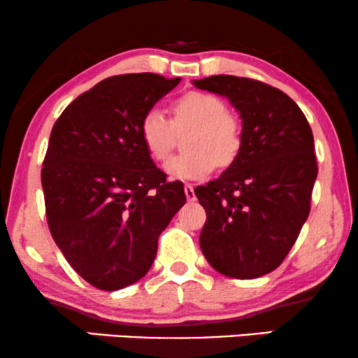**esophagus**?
I'll list each match as a JSON object with an SVG mask.
<instances>
[{
  "mask_svg": "<svg viewBox=\"0 0 358 358\" xmlns=\"http://www.w3.org/2000/svg\"><path fill=\"white\" fill-rule=\"evenodd\" d=\"M184 192H186V199L189 202L196 201V194H194V187L191 186V184H186V187H184Z\"/></svg>",
  "mask_w": 358,
  "mask_h": 358,
  "instance_id": "34e87169",
  "label": "esophagus"
}]
</instances>
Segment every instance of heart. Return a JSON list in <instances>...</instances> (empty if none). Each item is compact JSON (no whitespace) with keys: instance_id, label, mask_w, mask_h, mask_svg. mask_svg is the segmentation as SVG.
Wrapping results in <instances>:
<instances>
[{"instance_id":"b5f03b06","label":"heart","mask_w":358,"mask_h":358,"mask_svg":"<svg viewBox=\"0 0 358 358\" xmlns=\"http://www.w3.org/2000/svg\"><path fill=\"white\" fill-rule=\"evenodd\" d=\"M191 129L184 141L187 152L171 159L166 171L172 179L196 180L209 176L215 164H231L242 145L239 119L226 111L224 101L215 94L191 91L172 104V122L157 109L141 119L139 138L154 161L169 159L176 144V132Z\"/></svg>"}]
</instances>
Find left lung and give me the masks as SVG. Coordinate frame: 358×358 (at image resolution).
<instances>
[{
    "label": "left lung",
    "instance_id": "1",
    "mask_svg": "<svg viewBox=\"0 0 358 358\" xmlns=\"http://www.w3.org/2000/svg\"><path fill=\"white\" fill-rule=\"evenodd\" d=\"M227 98L242 119V145L217 179L196 187L207 219L199 244L222 275L257 279L282 264L310 213L314 136L285 92L247 78L192 81Z\"/></svg>",
    "mask_w": 358,
    "mask_h": 358
}]
</instances>
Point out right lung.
I'll use <instances>...</instances> for the list:
<instances>
[{
	"instance_id": "add662e5",
	"label": "right lung",
	"mask_w": 358,
	"mask_h": 358,
	"mask_svg": "<svg viewBox=\"0 0 358 358\" xmlns=\"http://www.w3.org/2000/svg\"><path fill=\"white\" fill-rule=\"evenodd\" d=\"M152 73L104 79L73 101L51 131L41 184L56 245L101 290L148 273L157 239L186 204L139 138V122L179 85Z\"/></svg>"
}]
</instances>
